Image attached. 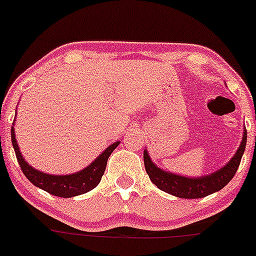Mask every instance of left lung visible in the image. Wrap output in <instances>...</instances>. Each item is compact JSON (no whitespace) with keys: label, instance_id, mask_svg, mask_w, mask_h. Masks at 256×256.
Masks as SVG:
<instances>
[{"label":"left lung","instance_id":"8db88e82","mask_svg":"<svg viewBox=\"0 0 256 256\" xmlns=\"http://www.w3.org/2000/svg\"><path fill=\"white\" fill-rule=\"evenodd\" d=\"M246 130L244 129L243 140L230 162L220 170L204 178H191L162 171L150 160L146 152H144V165L150 180L158 188L180 198H201L222 190L233 178L240 164L242 156L246 150Z\"/></svg>","mask_w":256,"mask_h":256}]
</instances>
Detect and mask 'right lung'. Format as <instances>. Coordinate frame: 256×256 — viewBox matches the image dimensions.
I'll return each mask as SVG.
<instances>
[{
	"label": "right lung",
	"mask_w": 256,
	"mask_h": 256,
	"mask_svg": "<svg viewBox=\"0 0 256 256\" xmlns=\"http://www.w3.org/2000/svg\"><path fill=\"white\" fill-rule=\"evenodd\" d=\"M10 138H12L13 149H14L16 156H17L18 162H20V170L23 171L26 178L34 186L44 190L48 194H54V196L65 197V198L86 194V192L91 191V190H94V187L98 185L102 176H104V170H106L107 160H108L110 155L112 154L113 150L120 144V142H117V143L112 144V146L107 148L91 165H88L84 170L71 174V175L59 176L44 174L27 164V162L20 155V148H18V144L14 138V129H13V127L12 130H10Z\"/></svg>",
	"instance_id": "right-lung-1"
}]
</instances>
